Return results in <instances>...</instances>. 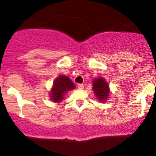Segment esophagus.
<instances>
[{
	"label": "esophagus",
	"instance_id": "esophagus-1",
	"mask_svg": "<svg viewBox=\"0 0 156 156\" xmlns=\"http://www.w3.org/2000/svg\"><path fill=\"white\" fill-rule=\"evenodd\" d=\"M83 84H82V83H79V84H77V88L78 89H83Z\"/></svg>",
	"mask_w": 156,
	"mask_h": 156
}]
</instances>
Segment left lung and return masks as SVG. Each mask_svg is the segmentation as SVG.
Returning <instances> with one entry per match:
<instances>
[{"instance_id":"8db88e82","label":"left lung","mask_w":156,"mask_h":156,"mask_svg":"<svg viewBox=\"0 0 156 156\" xmlns=\"http://www.w3.org/2000/svg\"><path fill=\"white\" fill-rule=\"evenodd\" d=\"M93 90L101 101H105L109 95V87L103 78H98L93 81Z\"/></svg>"}]
</instances>
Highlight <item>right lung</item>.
I'll return each mask as SVG.
<instances>
[{
	"label": "right lung",
	"instance_id": "right-lung-1",
	"mask_svg": "<svg viewBox=\"0 0 156 156\" xmlns=\"http://www.w3.org/2000/svg\"><path fill=\"white\" fill-rule=\"evenodd\" d=\"M75 88V85L66 76H59L54 82V86L51 91V99L55 102H60L64 98V94L69 90Z\"/></svg>",
	"mask_w": 156,
	"mask_h": 156
}]
</instances>
